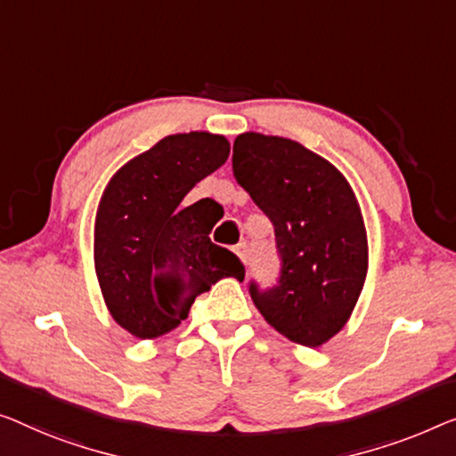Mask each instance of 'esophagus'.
Listing matches in <instances>:
<instances>
[{
    "instance_id": "esophagus-1",
    "label": "esophagus",
    "mask_w": 456,
    "mask_h": 456,
    "mask_svg": "<svg viewBox=\"0 0 456 456\" xmlns=\"http://www.w3.org/2000/svg\"><path fill=\"white\" fill-rule=\"evenodd\" d=\"M235 254L240 256V260L248 266V262H249V246H248V243H240V246H235Z\"/></svg>"
}]
</instances>
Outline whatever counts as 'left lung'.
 I'll return each instance as SVG.
<instances>
[{
	"instance_id": "left-lung-1",
	"label": "left lung",
	"mask_w": 456,
	"mask_h": 456,
	"mask_svg": "<svg viewBox=\"0 0 456 456\" xmlns=\"http://www.w3.org/2000/svg\"><path fill=\"white\" fill-rule=\"evenodd\" d=\"M233 175L274 225L281 276L249 282L264 319L293 342L317 348L352 315L369 270V243L348 180L301 142L243 133Z\"/></svg>"
}]
</instances>
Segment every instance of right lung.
I'll return each mask as SVG.
<instances>
[{
  "label": "right lung",
  "mask_w": 456,
  "mask_h": 456,
  "mask_svg": "<svg viewBox=\"0 0 456 456\" xmlns=\"http://www.w3.org/2000/svg\"><path fill=\"white\" fill-rule=\"evenodd\" d=\"M223 134H169L125 163L102 194L94 264L106 307L141 339L175 330L194 298L246 268L210 241L213 225L184 196L229 158Z\"/></svg>",
  "instance_id": "obj_1"
}]
</instances>
